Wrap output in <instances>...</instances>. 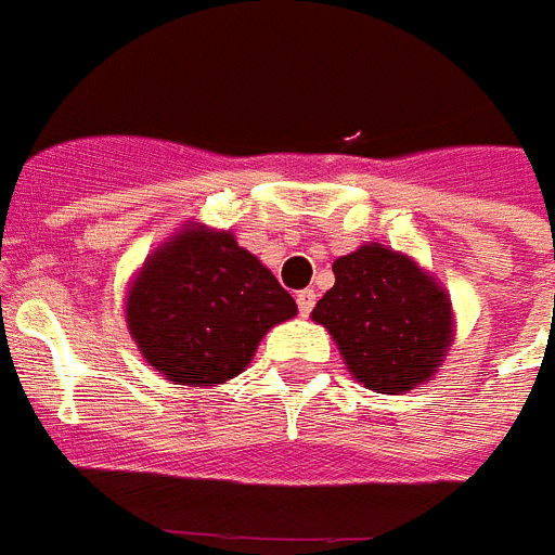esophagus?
Instances as JSON below:
<instances>
[{
  "label": "esophagus",
  "mask_w": 555,
  "mask_h": 555,
  "mask_svg": "<svg viewBox=\"0 0 555 555\" xmlns=\"http://www.w3.org/2000/svg\"><path fill=\"white\" fill-rule=\"evenodd\" d=\"M313 302H317V292H313V288H302V292H297V308H300L302 317H308V313L313 311Z\"/></svg>",
  "instance_id": "obj_1"
}]
</instances>
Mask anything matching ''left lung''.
Segmentation results:
<instances>
[{
	"instance_id": "left-lung-1",
	"label": "left lung",
	"mask_w": 555,
	"mask_h": 555,
	"mask_svg": "<svg viewBox=\"0 0 555 555\" xmlns=\"http://www.w3.org/2000/svg\"><path fill=\"white\" fill-rule=\"evenodd\" d=\"M333 274L311 320L331 333L347 372L377 395L428 384L455 338L453 302L439 278L380 242L336 258Z\"/></svg>"
}]
</instances>
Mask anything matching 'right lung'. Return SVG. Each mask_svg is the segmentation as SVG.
<instances>
[{
	"label": "right lung",
	"instance_id": "obj_1",
	"mask_svg": "<svg viewBox=\"0 0 555 555\" xmlns=\"http://www.w3.org/2000/svg\"><path fill=\"white\" fill-rule=\"evenodd\" d=\"M297 302L230 230L191 219L132 274L125 322L146 364L180 386L242 375L261 338Z\"/></svg>",
	"mask_w": 555,
	"mask_h": 555
}]
</instances>
